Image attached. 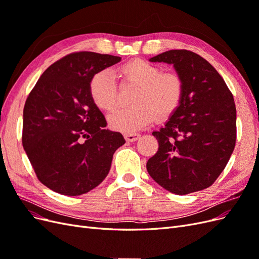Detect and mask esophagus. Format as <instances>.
<instances>
[{
    "label": "esophagus",
    "instance_id": "1",
    "mask_svg": "<svg viewBox=\"0 0 259 259\" xmlns=\"http://www.w3.org/2000/svg\"><path fill=\"white\" fill-rule=\"evenodd\" d=\"M139 134H137V133H126V134L124 135V137H125V139L127 140V142H131V143H133V142H136V140L139 138Z\"/></svg>",
    "mask_w": 259,
    "mask_h": 259
}]
</instances>
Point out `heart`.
<instances>
[{
    "label": "heart",
    "mask_w": 259,
    "mask_h": 259,
    "mask_svg": "<svg viewBox=\"0 0 259 259\" xmlns=\"http://www.w3.org/2000/svg\"><path fill=\"white\" fill-rule=\"evenodd\" d=\"M124 83L137 85L127 108L117 109L109 116V124L116 131L133 133L144 128L154 115L173 113L182 103L184 81L178 73L165 71L162 66L144 59H134L119 69ZM89 92L99 110L112 111L117 105V90L110 70H99L91 77Z\"/></svg>",
    "instance_id": "obj_1"
}]
</instances>
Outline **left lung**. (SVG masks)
<instances>
[{"instance_id": "obj_1", "label": "left lung", "mask_w": 259, "mask_h": 259, "mask_svg": "<svg viewBox=\"0 0 259 259\" xmlns=\"http://www.w3.org/2000/svg\"><path fill=\"white\" fill-rule=\"evenodd\" d=\"M174 66L184 81L182 103L152 135L159 149L148 160L155 183L176 194L214 184L236 146L237 110L233 96L216 69L200 55L171 50L150 58Z\"/></svg>"}]
</instances>
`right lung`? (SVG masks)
<instances>
[{"label": "right lung", "instance_id": "obj_1", "mask_svg": "<svg viewBox=\"0 0 259 259\" xmlns=\"http://www.w3.org/2000/svg\"><path fill=\"white\" fill-rule=\"evenodd\" d=\"M121 57L76 52L54 62L30 92L23 108L22 146L37 179L51 190L80 195L110 170L113 153L125 144L106 130L104 114L90 96L91 77Z\"/></svg>", "mask_w": 259, "mask_h": 259}]
</instances>
